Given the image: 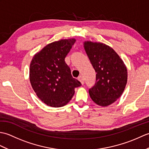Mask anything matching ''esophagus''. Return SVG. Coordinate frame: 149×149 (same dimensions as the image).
I'll use <instances>...</instances> for the list:
<instances>
[{"instance_id": "34e87169", "label": "esophagus", "mask_w": 149, "mask_h": 149, "mask_svg": "<svg viewBox=\"0 0 149 149\" xmlns=\"http://www.w3.org/2000/svg\"><path fill=\"white\" fill-rule=\"evenodd\" d=\"M78 80L81 82V84H83V85L84 84V80L83 77H82V76L79 77H78Z\"/></svg>"}]
</instances>
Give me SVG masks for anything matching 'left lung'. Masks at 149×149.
<instances>
[{"instance_id":"obj_1","label":"left lung","mask_w":149,"mask_h":149,"mask_svg":"<svg viewBox=\"0 0 149 149\" xmlns=\"http://www.w3.org/2000/svg\"><path fill=\"white\" fill-rule=\"evenodd\" d=\"M84 48L96 74V83L89 90L91 100L106 107L122 95L127 82V70L123 60L111 47L100 42L86 41Z\"/></svg>"}]
</instances>
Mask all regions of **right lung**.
Returning a JSON list of instances; mask_svg holds the SVG:
<instances>
[{"instance_id":"obj_1","label":"right lung","mask_w":149,"mask_h":149,"mask_svg":"<svg viewBox=\"0 0 149 149\" xmlns=\"http://www.w3.org/2000/svg\"><path fill=\"white\" fill-rule=\"evenodd\" d=\"M75 38L50 43L34 54L30 64L29 80L37 97L50 107H62L72 99L81 83L73 78L65 58Z\"/></svg>"}]
</instances>
